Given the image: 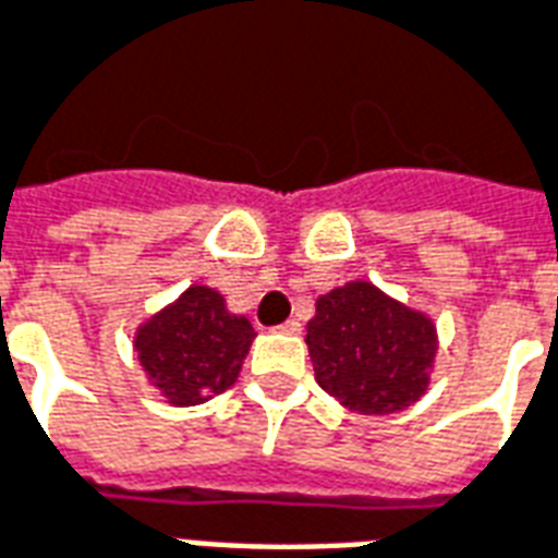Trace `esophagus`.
Returning <instances> with one entry per match:
<instances>
[{
    "label": "esophagus",
    "instance_id": "esophagus-1",
    "mask_svg": "<svg viewBox=\"0 0 558 558\" xmlns=\"http://www.w3.org/2000/svg\"><path fill=\"white\" fill-rule=\"evenodd\" d=\"M275 331H280V333H299L301 325L295 319H287V322H283V325H278Z\"/></svg>",
    "mask_w": 558,
    "mask_h": 558
}]
</instances>
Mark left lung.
<instances>
[{
  "label": "left lung",
  "instance_id": "left-lung-1",
  "mask_svg": "<svg viewBox=\"0 0 558 558\" xmlns=\"http://www.w3.org/2000/svg\"><path fill=\"white\" fill-rule=\"evenodd\" d=\"M307 349L316 381L340 405L393 414L426 393L437 333L428 316L352 280L316 301Z\"/></svg>",
  "mask_w": 558,
  "mask_h": 558
}]
</instances>
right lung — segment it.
<instances>
[{"instance_id": "obj_1", "label": "right lung", "mask_w": 558, "mask_h": 558, "mask_svg": "<svg viewBox=\"0 0 558 558\" xmlns=\"http://www.w3.org/2000/svg\"><path fill=\"white\" fill-rule=\"evenodd\" d=\"M254 337L245 316H233L216 290L195 283L144 322L135 352L153 387L171 405L185 408L225 393L236 381Z\"/></svg>"}]
</instances>
